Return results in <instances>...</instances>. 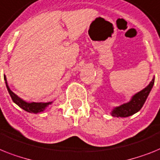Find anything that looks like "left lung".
I'll return each mask as SVG.
<instances>
[{
  "instance_id": "left-lung-1",
  "label": "left lung",
  "mask_w": 160,
  "mask_h": 160,
  "mask_svg": "<svg viewBox=\"0 0 160 160\" xmlns=\"http://www.w3.org/2000/svg\"><path fill=\"white\" fill-rule=\"evenodd\" d=\"M154 83V78L151 80L149 85L146 88L142 90L141 92H137V94L132 97L128 102L122 104L118 107H115L112 110L111 115L113 117H120V118H126L137 113L142 109L143 105L146 102V99L150 94V91L152 89Z\"/></svg>"
}]
</instances>
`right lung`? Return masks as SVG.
Masks as SVG:
<instances>
[{
	"instance_id": "add662e5",
	"label": "right lung",
	"mask_w": 160,
	"mask_h": 160,
	"mask_svg": "<svg viewBox=\"0 0 160 160\" xmlns=\"http://www.w3.org/2000/svg\"><path fill=\"white\" fill-rule=\"evenodd\" d=\"M4 79L6 81V85L7 88L8 92L10 94V97H11L12 101H14L17 105L20 107L21 109H23L25 111L28 112V113H38L40 112L44 111L45 109L49 105L52 104L53 101L51 102H27V101H23V99H21L20 97H18L16 94H14V92H12L10 88L8 86L7 81H6V75H4Z\"/></svg>"
}]
</instances>
